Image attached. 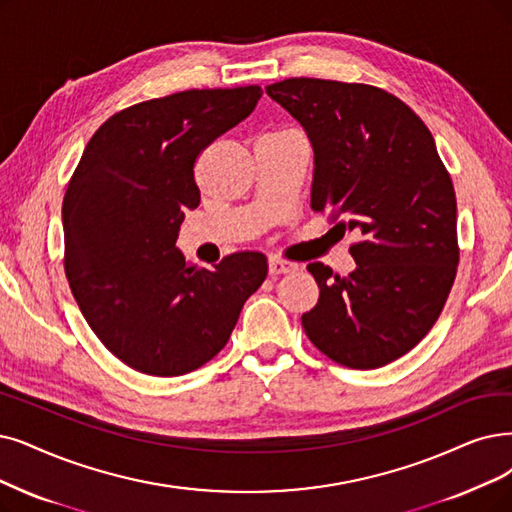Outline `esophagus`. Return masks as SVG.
Returning a JSON list of instances; mask_svg holds the SVG:
<instances>
[{"instance_id":"34e87169","label":"esophagus","mask_w":512,"mask_h":512,"mask_svg":"<svg viewBox=\"0 0 512 512\" xmlns=\"http://www.w3.org/2000/svg\"><path fill=\"white\" fill-rule=\"evenodd\" d=\"M296 269L298 267L290 260H281V258H275V256L269 258V273L271 275H285V273H292Z\"/></svg>"}]
</instances>
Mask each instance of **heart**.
Here are the masks:
<instances>
[{
    "instance_id": "obj_1",
    "label": "heart",
    "mask_w": 512,
    "mask_h": 512,
    "mask_svg": "<svg viewBox=\"0 0 512 512\" xmlns=\"http://www.w3.org/2000/svg\"><path fill=\"white\" fill-rule=\"evenodd\" d=\"M283 132H290V130H283ZM271 134H279V132H271Z\"/></svg>"
}]
</instances>
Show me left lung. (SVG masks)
Masks as SVG:
<instances>
[{"instance_id": "obj_1", "label": "left lung", "mask_w": 512, "mask_h": 512, "mask_svg": "<svg viewBox=\"0 0 512 512\" xmlns=\"http://www.w3.org/2000/svg\"><path fill=\"white\" fill-rule=\"evenodd\" d=\"M267 94L311 140V208L361 237L351 275L306 267L319 300L302 315L304 332L340 365L382 367L428 334L454 285L452 178L424 121L380 88L292 77Z\"/></svg>"}]
</instances>
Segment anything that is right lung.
<instances>
[{
    "instance_id": "right-lung-1",
    "label": "right lung",
    "mask_w": 512,
    "mask_h": 512,
    "mask_svg": "<svg viewBox=\"0 0 512 512\" xmlns=\"http://www.w3.org/2000/svg\"><path fill=\"white\" fill-rule=\"evenodd\" d=\"M260 86L187 90L115 113L84 149L63 201L65 273L92 332L149 376L216 357L267 279V256L237 252L197 269L176 248L199 206L195 159L248 117Z\"/></svg>"
}]
</instances>
